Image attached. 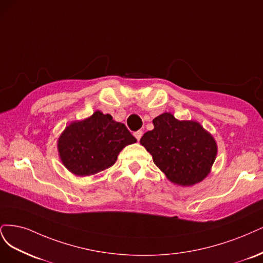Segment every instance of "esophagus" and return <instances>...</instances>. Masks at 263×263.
Here are the masks:
<instances>
[{"label":"esophagus","instance_id":"obj_1","mask_svg":"<svg viewBox=\"0 0 263 263\" xmlns=\"http://www.w3.org/2000/svg\"><path fill=\"white\" fill-rule=\"evenodd\" d=\"M142 135H143V132H142L141 130L137 131V132H134V137H135V138H137V140H138V141H140V140H141V138H142Z\"/></svg>","mask_w":263,"mask_h":263}]
</instances>
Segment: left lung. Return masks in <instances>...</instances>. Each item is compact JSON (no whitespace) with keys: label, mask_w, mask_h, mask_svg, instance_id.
<instances>
[{"label":"left lung","mask_w":263,"mask_h":263,"mask_svg":"<svg viewBox=\"0 0 263 263\" xmlns=\"http://www.w3.org/2000/svg\"><path fill=\"white\" fill-rule=\"evenodd\" d=\"M153 124L140 143L167 179L181 187L205 179L217 154L213 135L198 121L178 120L171 112L156 117Z\"/></svg>","instance_id":"1"}]
</instances>
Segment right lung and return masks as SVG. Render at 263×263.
Masks as SVG:
<instances>
[{
  "instance_id": "1",
  "label": "right lung",
  "mask_w": 263,
  "mask_h": 263,
  "mask_svg": "<svg viewBox=\"0 0 263 263\" xmlns=\"http://www.w3.org/2000/svg\"><path fill=\"white\" fill-rule=\"evenodd\" d=\"M135 142L123 123L96 110L86 119L65 126L58 139V152L67 171L85 177L112 166L120 152Z\"/></svg>"
}]
</instances>
